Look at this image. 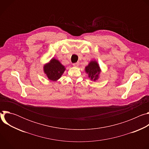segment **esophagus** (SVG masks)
<instances>
[{"mask_svg":"<svg viewBox=\"0 0 149 149\" xmlns=\"http://www.w3.org/2000/svg\"><path fill=\"white\" fill-rule=\"evenodd\" d=\"M79 62L73 63V65H74V67H78V66H79Z\"/></svg>","mask_w":149,"mask_h":149,"instance_id":"1","label":"esophagus"}]
</instances>
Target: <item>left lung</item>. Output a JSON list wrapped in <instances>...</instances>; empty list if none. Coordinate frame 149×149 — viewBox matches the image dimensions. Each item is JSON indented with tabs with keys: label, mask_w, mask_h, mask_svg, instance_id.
<instances>
[{
	"label": "left lung",
	"mask_w": 149,
	"mask_h": 149,
	"mask_svg": "<svg viewBox=\"0 0 149 149\" xmlns=\"http://www.w3.org/2000/svg\"><path fill=\"white\" fill-rule=\"evenodd\" d=\"M86 72L88 74L91 80L95 81L99 78L101 71L98 62L96 61H91L87 66L85 68Z\"/></svg>",
	"instance_id": "8db88e82"
}]
</instances>
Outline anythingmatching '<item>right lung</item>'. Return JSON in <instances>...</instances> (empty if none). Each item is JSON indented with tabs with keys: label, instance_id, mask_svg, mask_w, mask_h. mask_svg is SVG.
I'll return each instance as SVG.
<instances>
[{
	"label": "right lung",
	"instance_id": "right-lung-1",
	"mask_svg": "<svg viewBox=\"0 0 149 149\" xmlns=\"http://www.w3.org/2000/svg\"><path fill=\"white\" fill-rule=\"evenodd\" d=\"M65 68L56 59L53 58L44 66V72L48 78L53 81L58 80L65 71Z\"/></svg>",
	"mask_w": 149,
	"mask_h": 149
}]
</instances>
